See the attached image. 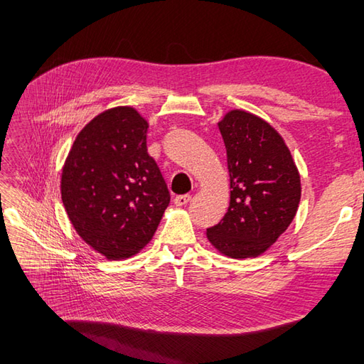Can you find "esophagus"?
Segmentation results:
<instances>
[{
    "mask_svg": "<svg viewBox=\"0 0 364 364\" xmlns=\"http://www.w3.org/2000/svg\"><path fill=\"white\" fill-rule=\"evenodd\" d=\"M191 196L189 194H184V196H176L175 198H173V203L176 205V206H184V205H188L189 202H191Z\"/></svg>",
    "mask_w": 364,
    "mask_h": 364,
    "instance_id": "esophagus-1",
    "label": "esophagus"
}]
</instances>
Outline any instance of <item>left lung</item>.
Returning a JSON list of instances; mask_svg holds the SVG:
<instances>
[{"mask_svg": "<svg viewBox=\"0 0 364 364\" xmlns=\"http://www.w3.org/2000/svg\"><path fill=\"white\" fill-rule=\"evenodd\" d=\"M218 125L227 149L230 206L206 237L225 257H259L297 213L299 170L283 137L258 115L231 109Z\"/></svg>", "mask_w": 364, "mask_h": 364, "instance_id": "left-lung-1", "label": "left lung"}]
</instances>
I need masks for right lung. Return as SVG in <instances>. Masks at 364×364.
I'll list each match as a JSON object with an SVG mask.
<instances>
[{
	"mask_svg": "<svg viewBox=\"0 0 364 364\" xmlns=\"http://www.w3.org/2000/svg\"><path fill=\"white\" fill-rule=\"evenodd\" d=\"M146 122L117 106L76 136L60 176V197L76 233L107 259L134 257L151 241L170 194L146 151Z\"/></svg>",
	"mask_w": 364,
	"mask_h": 364,
	"instance_id": "obj_1",
	"label": "right lung"
}]
</instances>
